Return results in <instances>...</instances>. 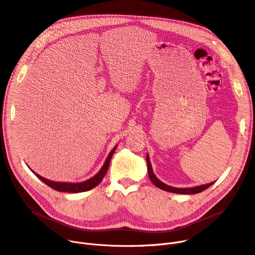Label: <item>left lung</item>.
<instances>
[{
	"instance_id": "8db88e82",
	"label": "left lung",
	"mask_w": 255,
	"mask_h": 255,
	"mask_svg": "<svg viewBox=\"0 0 255 255\" xmlns=\"http://www.w3.org/2000/svg\"><path fill=\"white\" fill-rule=\"evenodd\" d=\"M146 164H147V171H148V176L149 179L151 180V182L154 183L157 188L166 191V192H170V193H175V194H198L201 193L203 191H205L206 189H208L209 186H211L214 182L208 183V184H203L200 186H195V188H190V189H177V188H173V186L170 185H167L165 183H163L162 181H160L156 175L152 172V169H151V165L149 162V158L148 155L146 156Z\"/></svg>"
}]
</instances>
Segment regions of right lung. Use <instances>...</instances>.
<instances>
[{
	"label": "right lung",
	"instance_id": "1",
	"mask_svg": "<svg viewBox=\"0 0 255 255\" xmlns=\"http://www.w3.org/2000/svg\"><path fill=\"white\" fill-rule=\"evenodd\" d=\"M117 148V145L113 148V150L110 152V155L105 163V165L103 166V168L100 169V171L94 175L92 178L86 180V181H83V182H79V183H70V182H55V181H51L48 180L42 176H40L39 174H36L38 178H40L44 183H46L50 188H52L53 190L57 191V192H63V193H82V192H86L89 191L95 186H97L100 181L104 179L106 173L108 172V169L110 166V162L112 159V156L115 152Z\"/></svg>",
	"mask_w": 255,
	"mask_h": 255
}]
</instances>
